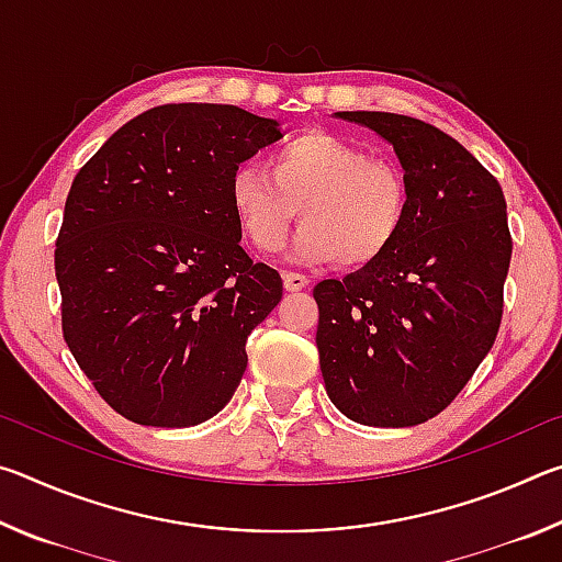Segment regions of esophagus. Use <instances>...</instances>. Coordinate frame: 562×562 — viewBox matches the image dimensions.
<instances>
[{"mask_svg": "<svg viewBox=\"0 0 562 562\" xmlns=\"http://www.w3.org/2000/svg\"><path fill=\"white\" fill-rule=\"evenodd\" d=\"M282 284L288 292H300L310 284V280L300 272H282Z\"/></svg>", "mask_w": 562, "mask_h": 562, "instance_id": "1", "label": "esophagus"}]
</instances>
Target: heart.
I'll return each instance as SVG.
<instances>
[{
	"label": "heart",
	"instance_id": "1",
	"mask_svg": "<svg viewBox=\"0 0 562 562\" xmlns=\"http://www.w3.org/2000/svg\"><path fill=\"white\" fill-rule=\"evenodd\" d=\"M265 169L243 166L231 180L233 213L262 252L280 250L300 213L294 258L359 270L382 258L406 223L402 170L327 131L290 138Z\"/></svg>",
	"mask_w": 562,
	"mask_h": 562
}]
</instances>
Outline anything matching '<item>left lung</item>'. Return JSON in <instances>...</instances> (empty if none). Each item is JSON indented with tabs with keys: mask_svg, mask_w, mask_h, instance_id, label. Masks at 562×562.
<instances>
[{
	"mask_svg": "<svg viewBox=\"0 0 562 562\" xmlns=\"http://www.w3.org/2000/svg\"><path fill=\"white\" fill-rule=\"evenodd\" d=\"M335 119L394 148L408 213L382 258L315 288L322 376L351 422L404 429L443 412L496 341L513 250L506 198L429 123L384 111Z\"/></svg>",
	"mask_w": 562,
	"mask_h": 562,
	"instance_id": "1",
	"label": "left lung"
}]
</instances>
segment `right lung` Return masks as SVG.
Listing matches in <instances>:
<instances>
[{"instance_id": "right-lung-1", "label": "right lung", "mask_w": 562, "mask_h": 562, "mask_svg": "<svg viewBox=\"0 0 562 562\" xmlns=\"http://www.w3.org/2000/svg\"><path fill=\"white\" fill-rule=\"evenodd\" d=\"M278 126L227 103H168L76 173L54 252L64 339L128 422L203 424L240 384L247 335L282 280L240 247L231 180Z\"/></svg>"}]
</instances>
